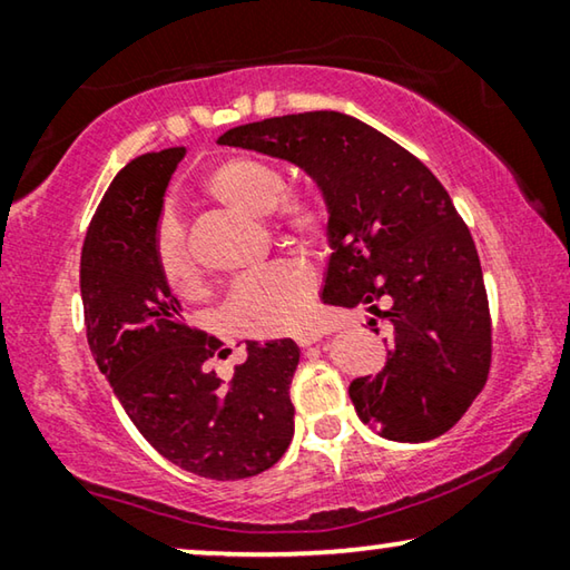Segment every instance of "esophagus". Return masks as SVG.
Here are the masks:
<instances>
[{"label": "esophagus", "instance_id": "1", "mask_svg": "<svg viewBox=\"0 0 570 570\" xmlns=\"http://www.w3.org/2000/svg\"><path fill=\"white\" fill-rule=\"evenodd\" d=\"M324 340V334L322 332H304V334H299V337H296V342H299V347H312V345H317V342H322Z\"/></svg>", "mask_w": 570, "mask_h": 570}]
</instances>
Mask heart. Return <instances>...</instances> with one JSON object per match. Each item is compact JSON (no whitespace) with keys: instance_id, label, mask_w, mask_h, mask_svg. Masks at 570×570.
<instances>
[{"instance_id":"obj_1","label":"heart","mask_w":570,"mask_h":570,"mask_svg":"<svg viewBox=\"0 0 570 570\" xmlns=\"http://www.w3.org/2000/svg\"><path fill=\"white\" fill-rule=\"evenodd\" d=\"M286 189L284 169L261 157H230L210 169L205 193L230 210L264 218L282 236L314 243L324 236L330 207L314 189ZM155 261L165 284L179 296H193L203 284L200 266L189 250L185 228L175 215L159 220ZM314 288V276L299 261H278L264 274L236 284L225 302V322L248 337H274L302 324Z\"/></svg>"}]
</instances>
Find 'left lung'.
Listing matches in <instances>:
<instances>
[{"label": "left lung", "mask_w": 570, "mask_h": 570, "mask_svg": "<svg viewBox=\"0 0 570 570\" xmlns=\"http://www.w3.org/2000/svg\"><path fill=\"white\" fill-rule=\"evenodd\" d=\"M218 144L292 161L320 187L332 250L322 302L365 306L391 330L381 373L350 383L360 421L411 444L446 433L487 383L492 324L472 233L444 185L385 134L337 111L243 124Z\"/></svg>", "instance_id": "obj_1"}]
</instances>
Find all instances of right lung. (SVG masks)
Segmentation results:
<instances>
[{
    "mask_svg": "<svg viewBox=\"0 0 570 570\" xmlns=\"http://www.w3.org/2000/svg\"><path fill=\"white\" fill-rule=\"evenodd\" d=\"M183 157L185 147L141 155L106 189L80 256L88 345L126 415L161 456L205 480H246L292 444L288 385L299 347L246 342V363L230 383L205 370L223 342L189 327L155 261L165 195Z\"/></svg>",
    "mask_w": 570,
    "mask_h": 570,
    "instance_id": "add662e5",
    "label": "right lung"
}]
</instances>
